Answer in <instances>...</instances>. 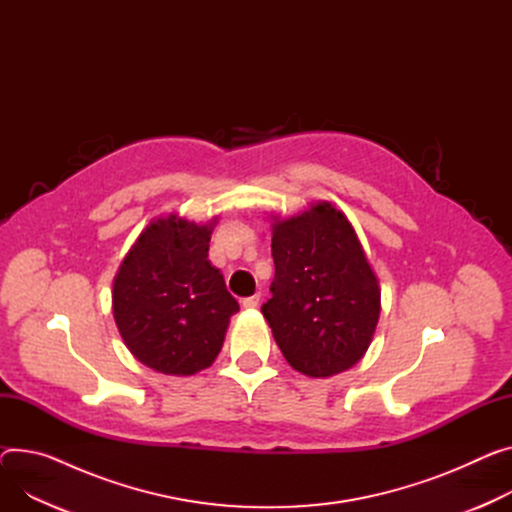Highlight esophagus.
<instances>
[{"mask_svg":"<svg viewBox=\"0 0 512 512\" xmlns=\"http://www.w3.org/2000/svg\"><path fill=\"white\" fill-rule=\"evenodd\" d=\"M258 303H260V293H256V295H252V297L242 299V305H244L246 309H252V307H256Z\"/></svg>","mask_w":512,"mask_h":512,"instance_id":"obj_1","label":"esophagus"}]
</instances>
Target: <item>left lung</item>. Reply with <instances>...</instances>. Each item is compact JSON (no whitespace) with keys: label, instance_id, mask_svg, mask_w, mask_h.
Here are the masks:
<instances>
[{"label":"left lung","instance_id":"left-lung-1","mask_svg":"<svg viewBox=\"0 0 512 512\" xmlns=\"http://www.w3.org/2000/svg\"><path fill=\"white\" fill-rule=\"evenodd\" d=\"M272 297L262 305L287 363L307 377L355 367L371 346L379 279L348 217L328 201L272 215Z\"/></svg>","mask_w":512,"mask_h":512}]
</instances>
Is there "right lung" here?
Instances as JSON below:
<instances>
[{"mask_svg": "<svg viewBox=\"0 0 512 512\" xmlns=\"http://www.w3.org/2000/svg\"><path fill=\"white\" fill-rule=\"evenodd\" d=\"M215 223L174 213L153 219L116 270V328L131 355L157 373L180 377L211 367L240 311L207 258Z\"/></svg>", "mask_w": 512, "mask_h": 512, "instance_id": "obj_1", "label": "right lung"}]
</instances>
